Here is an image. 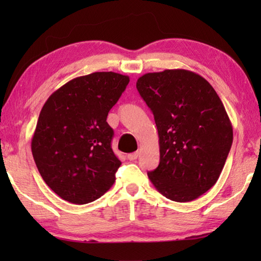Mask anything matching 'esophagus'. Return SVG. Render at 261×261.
I'll return each mask as SVG.
<instances>
[{"instance_id":"34e87169","label":"esophagus","mask_w":261,"mask_h":261,"mask_svg":"<svg viewBox=\"0 0 261 261\" xmlns=\"http://www.w3.org/2000/svg\"><path fill=\"white\" fill-rule=\"evenodd\" d=\"M138 156H139V152H134V153L127 154V159H129L130 161L137 160V159H138Z\"/></svg>"}]
</instances>
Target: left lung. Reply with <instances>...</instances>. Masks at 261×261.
I'll return each instance as SVG.
<instances>
[{
    "label": "left lung",
    "instance_id": "obj_1",
    "mask_svg": "<svg viewBox=\"0 0 261 261\" xmlns=\"http://www.w3.org/2000/svg\"><path fill=\"white\" fill-rule=\"evenodd\" d=\"M137 90L155 121L160 163L148 178L168 199L188 202L219 179L232 144V126L211 84L184 69L145 73Z\"/></svg>",
    "mask_w": 261,
    "mask_h": 261
}]
</instances>
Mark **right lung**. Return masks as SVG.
I'll return each instance as SVG.
<instances>
[{
  "label": "right lung",
  "instance_id": "add662e5",
  "mask_svg": "<svg viewBox=\"0 0 261 261\" xmlns=\"http://www.w3.org/2000/svg\"><path fill=\"white\" fill-rule=\"evenodd\" d=\"M129 82L93 72L64 84L43 105L31 148L41 177L62 199L88 204L113 187L121 161L110 146L107 116Z\"/></svg>",
  "mask_w": 261,
  "mask_h": 261
}]
</instances>
